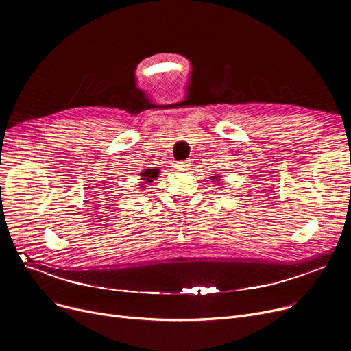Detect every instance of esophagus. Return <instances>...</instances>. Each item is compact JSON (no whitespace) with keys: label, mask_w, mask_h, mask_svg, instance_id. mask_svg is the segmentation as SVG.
<instances>
[{"label":"esophagus","mask_w":351,"mask_h":351,"mask_svg":"<svg viewBox=\"0 0 351 351\" xmlns=\"http://www.w3.org/2000/svg\"><path fill=\"white\" fill-rule=\"evenodd\" d=\"M189 166H191L189 160H182V162H176L175 163V169L178 172H185V171L189 169Z\"/></svg>","instance_id":"obj_1"}]
</instances>
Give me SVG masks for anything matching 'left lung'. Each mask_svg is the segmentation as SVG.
I'll list each match as a JSON object with an SVG mask.
<instances>
[{"label": "left lung", "instance_id": "1", "mask_svg": "<svg viewBox=\"0 0 351 351\" xmlns=\"http://www.w3.org/2000/svg\"><path fill=\"white\" fill-rule=\"evenodd\" d=\"M212 179H219V178L217 176H212Z\"/></svg>", "mask_w": 351, "mask_h": 351}]
</instances>
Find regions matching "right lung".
Here are the masks:
<instances>
[{
    "label": "right lung",
    "mask_w": 351,
    "mask_h": 351,
    "mask_svg": "<svg viewBox=\"0 0 351 351\" xmlns=\"http://www.w3.org/2000/svg\"><path fill=\"white\" fill-rule=\"evenodd\" d=\"M158 175H159V169H146L141 173V176H142L141 180H143L142 183H151L152 180H155L158 178Z\"/></svg>",
    "instance_id": "1"
}]
</instances>
